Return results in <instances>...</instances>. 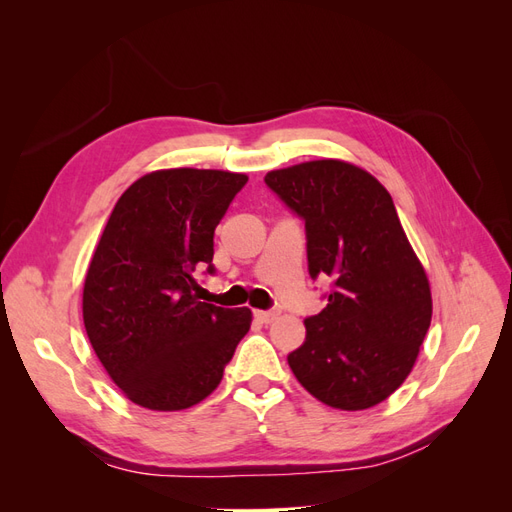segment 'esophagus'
<instances>
[{
    "mask_svg": "<svg viewBox=\"0 0 512 512\" xmlns=\"http://www.w3.org/2000/svg\"><path fill=\"white\" fill-rule=\"evenodd\" d=\"M256 318L262 324H271V322L280 318V312H277V309H256Z\"/></svg>",
    "mask_w": 512,
    "mask_h": 512,
    "instance_id": "obj_1",
    "label": "esophagus"
}]
</instances>
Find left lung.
<instances>
[{
	"mask_svg": "<svg viewBox=\"0 0 512 512\" xmlns=\"http://www.w3.org/2000/svg\"><path fill=\"white\" fill-rule=\"evenodd\" d=\"M269 188L305 220L309 275L335 280L288 354L303 389L337 410L391 397L416 363L431 324V288L393 198L367 170L312 160L271 170Z\"/></svg>",
	"mask_w": 512,
	"mask_h": 512,
	"instance_id": "1",
	"label": "left lung"
}]
</instances>
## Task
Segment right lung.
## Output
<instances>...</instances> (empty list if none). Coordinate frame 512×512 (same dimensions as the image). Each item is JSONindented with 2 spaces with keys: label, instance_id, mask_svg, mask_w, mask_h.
I'll list each match as a JSON object with an SVG mask.
<instances>
[{
  "label": "right lung",
  "instance_id": "add662e5",
  "mask_svg": "<svg viewBox=\"0 0 512 512\" xmlns=\"http://www.w3.org/2000/svg\"><path fill=\"white\" fill-rule=\"evenodd\" d=\"M247 175L164 168L121 194L89 260L85 331L132 404L177 412L200 404L250 331L252 309L200 301L194 271L213 273V232Z\"/></svg>",
  "mask_w": 512,
  "mask_h": 512
}]
</instances>
